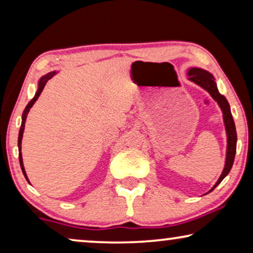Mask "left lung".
Instances as JSON below:
<instances>
[{
  "instance_id": "left-lung-1",
  "label": "left lung",
  "mask_w": 253,
  "mask_h": 253,
  "mask_svg": "<svg viewBox=\"0 0 253 253\" xmlns=\"http://www.w3.org/2000/svg\"><path fill=\"white\" fill-rule=\"evenodd\" d=\"M188 75H189L190 81L196 83V84H198L199 86H202L203 88H205L206 91L210 93L211 96H212V98L215 100L217 103H219L220 108L223 113L224 126H226V132H227V138H228L227 139L228 145H227L226 165H224L222 174H221L220 178L217 179L215 185H214L213 188L209 191V192H211L220 184L221 181H222V179L226 177L228 174H229L230 169H231V167H233V164L235 160V154H236V141H237L236 127H235L233 116H231L229 103H228L227 99L224 98L222 94H220L219 91H217L216 84H215V82H214L213 76L211 75L210 72L203 70V69H198V68L190 69Z\"/></svg>"
}]
</instances>
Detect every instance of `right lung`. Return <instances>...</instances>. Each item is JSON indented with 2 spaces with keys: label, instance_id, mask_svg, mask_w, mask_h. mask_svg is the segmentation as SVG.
<instances>
[{
  "label": "right lung",
  "instance_id": "1",
  "mask_svg": "<svg viewBox=\"0 0 253 253\" xmlns=\"http://www.w3.org/2000/svg\"><path fill=\"white\" fill-rule=\"evenodd\" d=\"M55 75V71L54 72H49V74H47L46 76H43L42 78L40 79L39 81V87H38V91L36 93V95H34V98L31 100V101L29 102V105L26 106L25 110H24L23 113V116H22V126H20V130H19V134H18V150H19V164H20V168H22L23 170V174L24 176H25V178L29 181V178H27L26 176V172H25V169H24V165H23V158H22V153H20V151H22V138H23V132H24V127H25V121H26V117L27 115H29V112L30 109L32 108V106L34 105V102L37 101V99L39 98L40 93L42 92V89L44 87V85H46V83L49 81V79L53 77V76Z\"/></svg>",
  "mask_w": 253,
  "mask_h": 253
}]
</instances>
